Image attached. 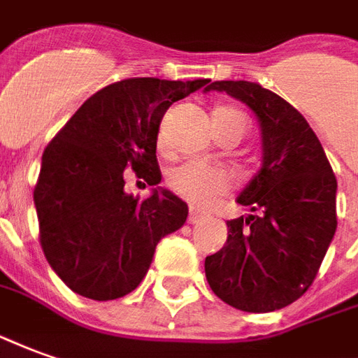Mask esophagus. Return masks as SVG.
<instances>
[{
    "instance_id": "34e87169",
    "label": "esophagus",
    "mask_w": 358,
    "mask_h": 358,
    "mask_svg": "<svg viewBox=\"0 0 358 358\" xmlns=\"http://www.w3.org/2000/svg\"><path fill=\"white\" fill-rule=\"evenodd\" d=\"M201 219H205V215L201 213V211H197V209H189V213H187V222H192V224H196V222H199Z\"/></svg>"
}]
</instances>
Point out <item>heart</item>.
<instances>
[{
    "mask_svg": "<svg viewBox=\"0 0 358 358\" xmlns=\"http://www.w3.org/2000/svg\"><path fill=\"white\" fill-rule=\"evenodd\" d=\"M232 118H244L238 110L229 108V106H219L213 112V126L217 127L222 122ZM246 120V118H244ZM166 184L172 192L186 199L192 205L205 207L213 203L215 199L229 192L231 187V174L209 162L187 161L174 166L166 174Z\"/></svg>",
    "mask_w": 358,
    "mask_h": 358,
    "instance_id": "b5f03b06",
    "label": "heart"
}]
</instances>
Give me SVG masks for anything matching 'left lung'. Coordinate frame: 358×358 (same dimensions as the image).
Returning a JSON list of instances; mask_svg holds the SVG:
<instances>
[{
    "label": "left lung",
    "mask_w": 358,
    "mask_h": 358,
    "mask_svg": "<svg viewBox=\"0 0 358 358\" xmlns=\"http://www.w3.org/2000/svg\"><path fill=\"white\" fill-rule=\"evenodd\" d=\"M254 110L264 159L227 221V244L205 257V277L222 302L244 312L285 308L306 292L337 229V180L308 122L289 102L250 81H215Z\"/></svg>",
    "instance_id": "1"
}]
</instances>
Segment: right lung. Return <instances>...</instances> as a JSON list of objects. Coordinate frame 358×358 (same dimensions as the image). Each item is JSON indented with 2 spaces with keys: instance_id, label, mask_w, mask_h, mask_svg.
I'll return each mask as SVG.
<instances>
[{
  "instance_id": "obj_1",
  "label": "right lung",
  "mask_w": 358,
  "mask_h": 358,
  "mask_svg": "<svg viewBox=\"0 0 358 358\" xmlns=\"http://www.w3.org/2000/svg\"><path fill=\"white\" fill-rule=\"evenodd\" d=\"M207 83L116 81L87 99L44 149L34 186L40 246L73 292L92 301L126 296L143 281L159 240L186 222L187 205L169 189L147 199L126 194L124 171L149 186L161 182L162 116Z\"/></svg>"
}]
</instances>
